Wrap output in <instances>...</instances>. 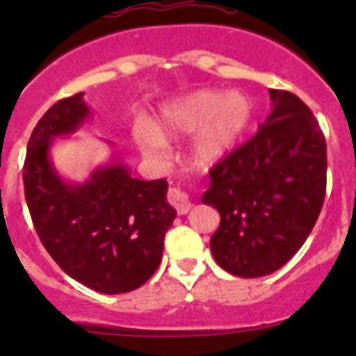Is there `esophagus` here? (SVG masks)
Wrapping results in <instances>:
<instances>
[{"mask_svg": "<svg viewBox=\"0 0 356 356\" xmlns=\"http://www.w3.org/2000/svg\"><path fill=\"white\" fill-rule=\"evenodd\" d=\"M168 201H170L172 207L177 210L179 215H186L193 208L189 196L186 195L184 191H181L179 188H172L170 191H168Z\"/></svg>", "mask_w": 356, "mask_h": 356, "instance_id": "esophagus-1", "label": "esophagus"}]
</instances>
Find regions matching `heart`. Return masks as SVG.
<instances>
[{"label":"heart","mask_w":356,"mask_h":356,"mask_svg":"<svg viewBox=\"0 0 356 356\" xmlns=\"http://www.w3.org/2000/svg\"><path fill=\"white\" fill-rule=\"evenodd\" d=\"M253 120V102L243 91L200 89L163 105L152 125L136 131V141L145 153L163 148V141L198 132L191 156L198 167H213L231 155Z\"/></svg>","instance_id":"1"}]
</instances>
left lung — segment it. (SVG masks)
<instances>
[{
  "instance_id": "left-lung-1",
  "label": "left lung",
  "mask_w": 356,
  "mask_h": 356,
  "mask_svg": "<svg viewBox=\"0 0 356 356\" xmlns=\"http://www.w3.org/2000/svg\"><path fill=\"white\" fill-rule=\"evenodd\" d=\"M272 111L254 138L218 161L201 196L217 208L215 261L238 277L279 270L310 236L325 196L327 148L298 96L270 89Z\"/></svg>"
}]
</instances>
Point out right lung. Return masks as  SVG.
<instances>
[{"instance_id":"1","label":"right lung","mask_w":356,"mask_h":356,"mask_svg":"<svg viewBox=\"0 0 356 356\" xmlns=\"http://www.w3.org/2000/svg\"><path fill=\"white\" fill-rule=\"evenodd\" d=\"M82 96L56 102L32 131L25 200L42 246L67 275L98 293H129L155 274L177 211L167 201L165 179H134L115 155L84 182L58 174L53 141L77 132L91 117Z\"/></svg>"}]
</instances>
